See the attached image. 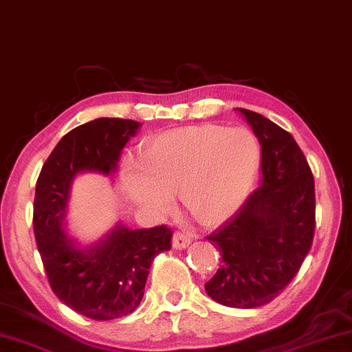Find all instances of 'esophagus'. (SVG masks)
Returning a JSON list of instances; mask_svg holds the SVG:
<instances>
[{
    "label": "esophagus",
    "instance_id": "esophagus-1",
    "mask_svg": "<svg viewBox=\"0 0 352 352\" xmlns=\"http://www.w3.org/2000/svg\"><path fill=\"white\" fill-rule=\"evenodd\" d=\"M190 236L187 235V233H182V232H176L175 235H173V248L175 249H186L188 244H190Z\"/></svg>",
    "mask_w": 352,
    "mask_h": 352
}]
</instances>
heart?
Wrapping results in <instances>:
<instances>
[{"label": "heart", "instance_id": "b5f03b06", "mask_svg": "<svg viewBox=\"0 0 352 352\" xmlns=\"http://www.w3.org/2000/svg\"><path fill=\"white\" fill-rule=\"evenodd\" d=\"M261 166V146L246 129L195 125L147 141L142 166L125 168L126 190L136 205L165 212L171 193L203 226H216L246 200Z\"/></svg>", "mask_w": 352, "mask_h": 352}]
</instances>
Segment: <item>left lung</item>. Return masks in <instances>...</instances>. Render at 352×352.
<instances>
[{"label":"left lung","mask_w":352,"mask_h":352,"mask_svg":"<svg viewBox=\"0 0 352 352\" xmlns=\"http://www.w3.org/2000/svg\"><path fill=\"white\" fill-rule=\"evenodd\" d=\"M262 147V186L212 232L221 252L206 294L230 308H257L278 297L307 257L316 227L314 177L292 135L267 117L239 109Z\"/></svg>","instance_id":"8db88e82"}]
</instances>
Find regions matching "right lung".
Segmentation results:
<instances>
[{"instance_id":"obj_1","label":"right lung","mask_w":352,"mask_h":352,"mask_svg":"<svg viewBox=\"0 0 352 352\" xmlns=\"http://www.w3.org/2000/svg\"><path fill=\"white\" fill-rule=\"evenodd\" d=\"M140 126L109 117L76 126L55 146L36 182L33 230L50 287L66 307L95 320L133 313L151 263L171 249L173 232L165 226L131 230L119 223L87 248H79L62 227L74 176L114 173L122 149Z\"/></svg>"}]
</instances>
